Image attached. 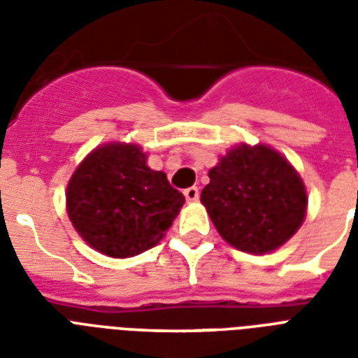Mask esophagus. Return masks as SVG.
<instances>
[{"instance_id":"34e87169","label":"esophagus","mask_w":358,"mask_h":358,"mask_svg":"<svg viewBox=\"0 0 358 358\" xmlns=\"http://www.w3.org/2000/svg\"><path fill=\"white\" fill-rule=\"evenodd\" d=\"M199 195H201L199 187H187V189L184 191V196L187 202H196L199 201Z\"/></svg>"}]
</instances>
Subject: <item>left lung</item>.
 Returning <instances> with one entry per match:
<instances>
[{
  "label": "left lung",
  "instance_id": "1",
  "mask_svg": "<svg viewBox=\"0 0 358 358\" xmlns=\"http://www.w3.org/2000/svg\"><path fill=\"white\" fill-rule=\"evenodd\" d=\"M201 202L219 236L234 249L267 255L301 229L308 195L295 167L273 146L239 143L215 167Z\"/></svg>",
  "mask_w": 358,
  "mask_h": 358
}]
</instances>
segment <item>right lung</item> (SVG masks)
Segmentation results:
<instances>
[{
    "mask_svg": "<svg viewBox=\"0 0 358 358\" xmlns=\"http://www.w3.org/2000/svg\"><path fill=\"white\" fill-rule=\"evenodd\" d=\"M146 159L139 145L111 141L89 152L70 176V223L102 255L131 258L156 247L184 206L167 174Z\"/></svg>",
    "mask_w": 358,
    "mask_h": 358,
    "instance_id": "add662e5",
    "label": "right lung"
}]
</instances>
